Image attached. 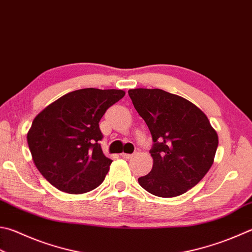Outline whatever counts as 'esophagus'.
<instances>
[{
  "label": "esophagus",
  "mask_w": 252,
  "mask_h": 252,
  "mask_svg": "<svg viewBox=\"0 0 252 252\" xmlns=\"http://www.w3.org/2000/svg\"><path fill=\"white\" fill-rule=\"evenodd\" d=\"M121 156H122L124 159H130L131 157L134 156V155H132V154H124V153H123Z\"/></svg>",
  "instance_id": "34e87169"
}]
</instances>
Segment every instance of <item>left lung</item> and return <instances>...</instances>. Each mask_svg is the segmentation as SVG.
Segmentation results:
<instances>
[{
  "label": "left lung",
  "instance_id": "1",
  "mask_svg": "<svg viewBox=\"0 0 252 252\" xmlns=\"http://www.w3.org/2000/svg\"><path fill=\"white\" fill-rule=\"evenodd\" d=\"M153 136L154 165L138 179L140 187L160 197L188 192L211 169L218 146L207 116L187 98L160 89L128 91Z\"/></svg>",
  "mask_w": 252,
  "mask_h": 252
}]
</instances>
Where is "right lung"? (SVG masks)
Instances as JSON below:
<instances>
[{
  "instance_id": "right-lung-1",
  "label": "right lung",
  "mask_w": 252,
  "mask_h": 252,
  "mask_svg": "<svg viewBox=\"0 0 252 252\" xmlns=\"http://www.w3.org/2000/svg\"><path fill=\"white\" fill-rule=\"evenodd\" d=\"M123 90L81 89L52 102L34 118L27 132L32 161L60 191L82 194L101 184L112 160L103 154L98 123L124 97Z\"/></svg>"
}]
</instances>
